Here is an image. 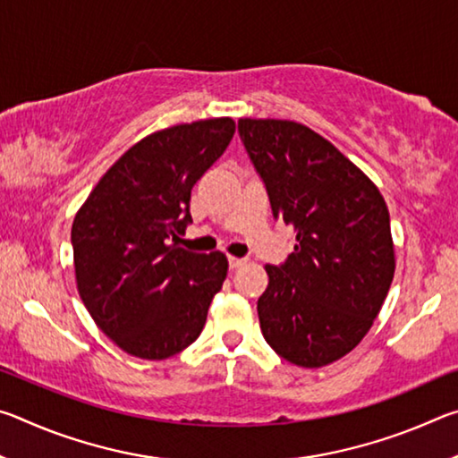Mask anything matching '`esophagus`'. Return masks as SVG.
<instances>
[{"instance_id":"esophagus-1","label":"esophagus","mask_w":458,"mask_h":458,"mask_svg":"<svg viewBox=\"0 0 458 458\" xmlns=\"http://www.w3.org/2000/svg\"><path fill=\"white\" fill-rule=\"evenodd\" d=\"M228 265H230V268H238V267L246 265V259H240V257H228Z\"/></svg>"}]
</instances>
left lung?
I'll list each match as a JSON object with an SVG mask.
<instances>
[{"mask_svg": "<svg viewBox=\"0 0 458 458\" xmlns=\"http://www.w3.org/2000/svg\"><path fill=\"white\" fill-rule=\"evenodd\" d=\"M238 133L275 220L294 230L289 259L265 267L262 335L294 366H327L366 337L390 291L387 206L358 165L301 123L240 119Z\"/></svg>", "mask_w": 458, "mask_h": 458, "instance_id": "obj_1", "label": "left lung"}]
</instances>
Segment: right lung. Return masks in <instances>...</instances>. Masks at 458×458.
Listing matches in <instances>:
<instances>
[{"instance_id":"add662e5","label":"right lung","mask_w":458,"mask_h":458,"mask_svg":"<svg viewBox=\"0 0 458 458\" xmlns=\"http://www.w3.org/2000/svg\"><path fill=\"white\" fill-rule=\"evenodd\" d=\"M230 117L147 135L100 177L72 224L76 286L123 352L167 360L191 345L228 259L182 248L191 188L232 141Z\"/></svg>"}]
</instances>
